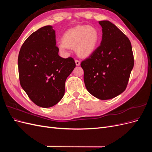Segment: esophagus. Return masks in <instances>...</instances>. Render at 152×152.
I'll list each match as a JSON object with an SVG mask.
<instances>
[{"label":"esophagus","mask_w":152,"mask_h":152,"mask_svg":"<svg viewBox=\"0 0 152 152\" xmlns=\"http://www.w3.org/2000/svg\"><path fill=\"white\" fill-rule=\"evenodd\" d=\"M75 64H76L77 66H79V65H80V61H79V60H77V59H76V60H75Z\"/></svg>","instance_id":"esophagus-1"}]
</instances>
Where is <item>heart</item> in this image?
<instances>
[{
	"label": "heart",
	"mask_w": 152,
	"mask_h": 152,
	"mask_svg": "<svg viewBox=\"0 0 152 152\" xmlns=\"http://www.w3.org/2000/svg\"><path fill=\"white\" fill-rule=\"evenodd\" d=\"M99 41V33L95 27L77 26L67 30L63 34L62 41L57 43V47L63 53H66L69 48H75L78 56L86 58L95 51Z\"/></svg>",
	"instance_id": "obj_1"
}]
</instances>
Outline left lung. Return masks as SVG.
<instances>
[{"mask_svg": "<svg viewBox=\"0 0 152 152\" xmlns=\"http://www.w3.org/2000/svg\"><path fill=\"white\" fill-rule=\"evenodd\" d=\"M102 40L91 56L82 61L87 90L102 100L113 98L126 89L134 66L130 40L109 21H99Z\"/></svg>", "mask_w": 152, "mask_h": 152, "instance_id": "1", "label": "left lung"}]
</instances>
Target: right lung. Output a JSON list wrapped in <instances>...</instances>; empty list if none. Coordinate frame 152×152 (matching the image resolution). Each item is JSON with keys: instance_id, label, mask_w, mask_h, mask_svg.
<instances>
[{"instance_id": "add662e5", "label": "right lung", "mask_w": 152, "mask_h": 152, "mask_svg": "<svg viewBox=\"0 0 152 152\" xmlns=\"http://www.w3.org/2000/svg\"><path fill=\"white\" fill-rule=\"evenodd\" d=\"M52 26L32 33L22 45L18 64L21 86L40 107L56 104L65 94L67 77L75 67L72 58L59 56Z\"/></svg>"}]
</instances>
